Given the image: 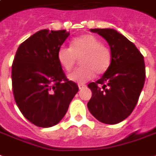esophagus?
I'll return each mask as SVG.
<instances>
[{
    "mask_svg": "<svg viewBox=\"0 0 156 156\" xmlns=\"http://www.w3.org/2000/svg\"><path fill=\"white\" fill-rule=\"evenodd\" d=\"M78 86H79L80 90H82L83 88H85V87H86V86H85V85H83V84H79V85H78Z\"/></svg>",
    "mask_w": 156,
    "mask_h": 156,
    "instance_id": "34e87169",
    "label": "esophagus"
}]
</instances>
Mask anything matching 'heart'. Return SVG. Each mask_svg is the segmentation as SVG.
<instances>
[{"label": "heart", "mask_w": 156, "mask_h": 156, "mask_svg": "<svg viewBox=\"0 0 156 156\" xmlns=\"http://www.w3.org/2000/svg\"><path fill=\"white\" fill-rule=\"evenodd\" d=\"M81 66L74 70L68 78L79 84L89 81L95 74L102 75L109 69L112 61L111 49L94 35H83L71 41V47L61 46L57 52L60 64L66 71L73 69L77 59Z\"/></svg>", "instance_id": "b5f03b06"}]
</instances>
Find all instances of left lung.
Masks as SVG:
<instances>
[{
    "label": "left lung",
    "mask_w": 156,
    "mask_h": 156,
    "mask_svg": "<svg viewBox=\"0 0 156 156\" xmlns=\"http://www.w3.org/2000/svg\"><path fill=\"white\" fill-rule=\"evenodd\" d=\"M106 40L112 61L101 79L90 83L92 96L87 104L92 115L114 125L131 114L145 80L144 56L134 43L114 29H90Z\"/></svg>",
    "instance_id": "obj_1"
}]
</instances>
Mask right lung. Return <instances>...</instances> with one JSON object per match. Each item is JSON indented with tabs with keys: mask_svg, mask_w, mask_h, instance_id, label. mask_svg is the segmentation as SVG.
Returning <instances> with one entry per match:
<instances>
[{
	"mask_svg": "<svg viewBox=\"0 0 156 156\" xmlns=\"http://www.w3.org/2000/svg\"><path fill=\"white\" fill-rule=\"evenodd\" d=\"M70 35L41 30L21 43L11 66L14 98L20 112L39 127L58 124L79 88L66 79L57 52Z\"/></svg>",
	"mask_w": 156,
	"mask_h": 156,
	"instance_id": "right-lung-1",
	"label": "right lung"
}]
</instances>
